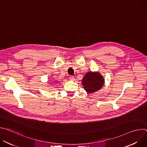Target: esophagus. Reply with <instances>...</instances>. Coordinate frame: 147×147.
<instances>
[{
  "mask_svg": "<svg viewBox=\"0 0 147 147\" xmlns=\"http://www.w3.org/2000/svg\"><path fill=\"white\" fill-rule=\"evenodd\" d=\"M69 78H70V80H71V81H74V80H75V78H74V76H70Z\"/></svg>",
  "mask_w": 147,
  "mask_h": 147,
  "instance_id": "34e87169",
  "label": "esophagus"
}]
</instances>
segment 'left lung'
<instances>
[{
    "label": "left lung",
    "mask_w": 147,
    "mask_h": 147,
    "mask_svg": "<svg viewBox=\"0 0 147 147\" xmlns=\"http://www.w3.org/2000/svg\"><path fill=\"white\" fill-rule=\"evenodd\" d=\"M104 78L98 72L89 71L82 80L84 88L88 93L95 92L99 90L104 84Z\"/></svg>",
    "instance_id": "8db88e82"
}]
</instances>
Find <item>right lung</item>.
I'll use <instances>...</instances> for the list:
<instances>
[{
  "label": "right lung",
  "mask_w": 147,
  "mask_h": 147,
  "mask_svg": "<svg viewBox=\"0 0 147 147\" xmlns=\"http://www.w3.org/2000/svg\"><path fill=\"white\" fill-rule=\"evenodd\" d=\"M50 83H51V82H50Z\"/></svg>",
  "instance_id": "add662e5"
}]
</instances>
